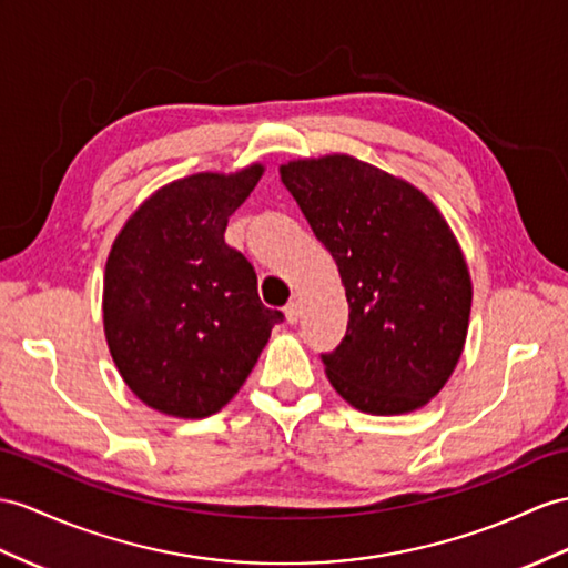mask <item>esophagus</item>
I'll use <instances>...</instances> for the list:
<instances>
[{"mask_svg":"<svg viewBox=\"0 0 568 568\" xmlns=\"http://www.w3.org/2000/svg\"><path fill=\"white\" fill-rule=\"evenodd\" d=\"M284 315H286V323H288V325H296L298 317H301L298 301H288L286 306H284Z\"/></svg>","mask_w":568,"mask_h":568,"instance_id":"obj_1","label":"esophagus"}]
</instances>
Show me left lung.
Listing matches in <instances>:
<instances>
[{"instance_id": "8db88e82", "label": "left lung", "mask_w": 568, "mask_h": 568, "mask_svg": "<svg viewBox=\"0 0 568 568\" xmlns=\"http://www.w3.org/2000/svg\"><path fill=\"white\" fill-rule=\"evenodd\" d=\"M280 175L347 292V335L323 354L332 388L378 417L424 407L460 362L473 308L448 221L419 187L349 154L288 161Z\"/></svg>"}]
</instances>
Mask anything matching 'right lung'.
Returning a JSON list of instances; mask_svg holds the SVG:
<instances>
[{
    "label": "right lung",
    "mask_w": 568,
    "mask_h": 568,
    "mask_svg": "<svg viewBox=\"0 0 568 568\" xmlns=\"http://www.w3.org/2000/svg\"><path fill=\"white\" fill-rule=\"evenodd\" d=\"M262 173L253 163L173 180L136 206L110 247V356L128 388L169 417L204 419L229 405L284 321L262 306L253 265L224 241Z\"/></svg>",
    "instance_id": "right-lung-1"
}]
</instances>
